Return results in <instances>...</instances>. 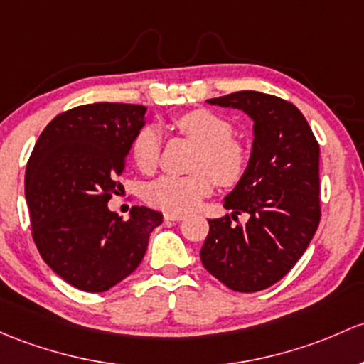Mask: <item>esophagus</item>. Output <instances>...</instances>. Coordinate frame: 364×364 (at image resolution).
<instances>
[{
	"mask_svg": "<svg viewBox=\"0 0 364 364\" xmlns=\"http://www.w3.org/2000/svg\"><path fill=\"white\" fill-rule=\"evenodd\" d=\"M164 218H166V220H169V221H181L183 218V214H179V213H164Z\"/></svg>",
	"mask_w": 364,
	"mask_h": 364,
	"instance_id": "34e87169",
	"label": "esophagus"
}]
</instances>
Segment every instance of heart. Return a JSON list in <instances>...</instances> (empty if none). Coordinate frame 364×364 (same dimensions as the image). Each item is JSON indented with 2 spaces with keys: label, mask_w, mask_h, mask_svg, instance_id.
<instances>
[{
  "label": "heart",
  "mask_w": 364,
  "mask_h": 364,
  "mask_svg": "<svg viewBox=\"0 0 364 364\" xmlns=\"http://www.w3.org/2000/svg\"><path fill=\"white\" fill-rule=\"evenodd\" d=\"M174 127L200 146L190 176H162L144 188V200L169 213H186L213 192L214 181L233 186L250 162L242 141L235 139L233 124L211 109H192L174 118ZM134 164L141 172H151L160 155V132L153 125L141 129L131 144Z\"/></svg>",
  "instance_id": "heart-1"
}]
</instances>
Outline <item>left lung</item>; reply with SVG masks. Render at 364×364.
Instances as JSON below:
<instances>
[{
    "mask_svg": "<svg viewBox=\"0 0 364 364\" xmlns=\"http://www.w3.org/2000/svg\"><path fill=\"white\" fill-rule=\"evenodd\" d=\"M209 102L250 114L255 141L225 198L232 216L209 220L202 265L233 291H262L293 269L319 227V143L300 109L277 95L240 90ZM242 212L250 214L246 224L236 220Z\"/></svg>",
    "mask_w": 364,
    "mask_h": 364,
    "instance_id": "8db88e82",
    "label": "left lung"
}]
</instances>
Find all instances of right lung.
I'll list each match as a JSON object with an SVG mask.
<instances>
[{"instance_id":"right-lung-1","label":"right lung","mask_w":364,"mask_h":364,"mask_svg":"<svg viewBox=\"0 0 364 364\" xmlns=\"http://www.w3.org/2000/svg\"><path fill=\"white\" fill-rule=\"evenodd\" d=\"M141 105L94 102L57 114L40 134L26 167L31 233L41 258L87 293L108 291L139 267L164 216L134 205L122 220L108 202L122 190Z\"/></svg>"}]
</instances>
